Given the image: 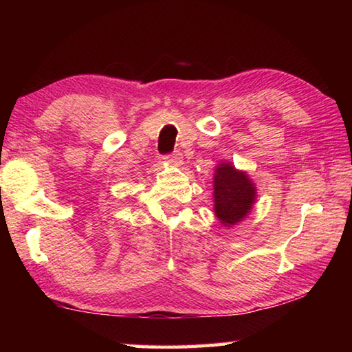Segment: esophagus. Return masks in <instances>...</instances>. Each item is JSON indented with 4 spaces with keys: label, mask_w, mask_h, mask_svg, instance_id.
I'll return each mask as SVG.
<instances>
[{
    "label": "esophagus",
    "mask_w": 352,
    "mask_h": 352,
    "mask_svg": "<svg viewBox=\"0 0 352 352\" xmlns=\"http://www.w3.org/2000/svg\"><path fill=\"white\" fill-rule=\"evenodd\" d=\"M164 160L166 162H168L169 164H180L182 163V160H183V155L178 152V151H175V152H172V153H169V155H166L164 157Z\"/></svg>",
    "instance_id": "esophagus-1"
}]
</instances>
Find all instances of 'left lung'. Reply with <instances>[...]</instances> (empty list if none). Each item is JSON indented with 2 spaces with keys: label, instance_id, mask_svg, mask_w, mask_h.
<instances>
[{
  "label": "left lung",
  "instance_id": "1",
  "mask_svg": "<svg viewBox=\"0 0 352 352\" xmlns=\"http://www.w3.org/2000/svg\"><path fill=\"white\" fill-rule=\"evenodd\" d=\"M256 189L245 172L220 164L214 177V211L225 225H234L247 216L254 204Z\"/></svg>",
  "mask_w": 352,
  "mask_h": 352
}]
</instances>
